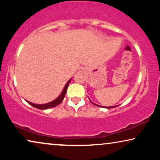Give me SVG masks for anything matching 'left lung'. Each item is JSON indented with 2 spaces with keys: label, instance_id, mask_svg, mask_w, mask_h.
<instances>
[{
  "label": "left lung",
  "instance_id": "8db88e82",
  "mask_svg": "<svg viewBox=\"0 0 160 160\" xmlns=\"http://www.w3.org/2000/svg\"><path fill=\"white\" fill-rule=\"evenodd\" d=\"M92 102V101H91ZM92 103H93V102H92ZM93 104H95V103H93ZM95 106H100V107H102V106H98V105H97V104H95ZM117 106H110V107H107V108H106V107H104V108H115V107H117Z\"/></svg>",
  "mask_w": 160,
  "mask_h": 160
}]
</instances>
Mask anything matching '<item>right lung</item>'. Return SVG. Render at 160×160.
<instances>
[{
    "mask_svg": "<svg viewBox=\"0 0 160 160\" xmlns=\"http://www.w3.org/2000/svg\"><path fill=\"white\" fill-rule=\"evenodd\" d=\"M71 81V78L70 79L68 82H67V84H65V86L64 87V89H63V90L62 92V93L60 94V95L59 96L58 98H56L55 100H53V101L50 102H48V103H46V104H35V103H32V102H30L29 101H27L28 103L30 105H31L32 106L35 107V108H38V109H42V110H44V109H48V108H53V107H55L58 106V105L60 104L62 101L65 98V94H66V92H67V89H68V84Z\"/></svg>",
    "mask_w": 160,
    "mask_h": 160,
    "instance_id": "1",
    "label": "right lung"
}]
</instances>
